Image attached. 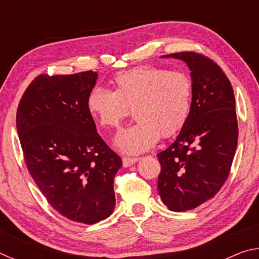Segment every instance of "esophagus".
<instances>
[{"instance_id":"34e87169","label":"esophagus","mask_w":259,"mask_h":259,"mask_svg":"<svg viewBox=\"0 0 259 259\" xmlns=\"http://www.w3.org/2000/svg\"><path fill=\"white\" fill-rule=\"evenodd\" d=\"M139 160V157H129V156H124L122 159V162H123V166H130L135 164L136 162Z\"/></svg>"}]
</instances>
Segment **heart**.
<instances>
[{
    "label": "heart",
    "mask_w": 259,
    "mask_h": 259,
    "mask_svg": "<svg viewBox=\"0 0 259 259\" xmlns=\"http://www.w3.org/2000/svg\"><path fill=\"white\" fill-rule=\"evenodd\" d=\"M114 91L97 87L88 97V108L103 126L117 129L133 108L137 120L119 135L116 146L130 154L151 148L159 137L178 133L187 120L193 81L186 72L139 66L117 73Z\"/></svg>",
    "instance_id": "heart-1"
}]
</instances>
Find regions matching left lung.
<instances>
[{"label": "left lung", "instance_id": "obj_1", "mask_svg": "<svg viewBox=\"0 0 259 259\" xmlns=\"http://www.w3.org/2000/svg\"><path fill=\"white\" fill-rule=\"evenodd\" d=\"M191 69V111L177 139L157 154V190L172 211L194 209L217 194L229 177L238 145L233 88L223 69L194 51L165 55Z\"/></svg>", "mask_w": 259, "mask_h": 259}]
</instances>
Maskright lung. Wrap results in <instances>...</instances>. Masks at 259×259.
Instances as JSON below:
<instances>
[{
	"label": "right lung",
	"mask_w": 259,
	"mask_h": 259,
	"mask_svg": "<svg viewBox=\"0 0 259 259\" xmlns=\"http://www.w3.org/2000/svg\"><path fill=\"white\" fill-rule=\"evenodd\" d=\"M96 80L97 73L91 71L40 74L25 90L16 116L35 184L56 211L88 225L113 212V182L122 165L97 133L88 108Z\"/></svg>",
	"instance_id": "right-lung-1"
}]
</instances>
